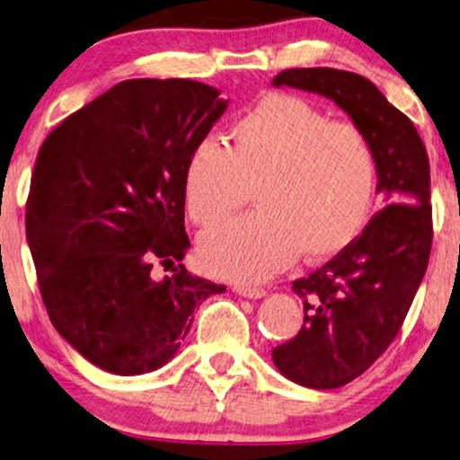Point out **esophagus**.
<instances>
[{"label":"esophagus","mask_w":460,"mask_h":460,"mask_svg":"<svg viewBox=\"0 0 460 460\" xmlns=\"http://www.w3.org/2000/svg\"><path fill=\"white\" fill-rule=\"evenodd\" d=\"M234 292L240 294L243 298H262L267 294L262 288H250V286H234Z\"/></svg>","instance_id":"34e87169"}]
</instances>
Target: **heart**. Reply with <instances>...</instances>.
<instances>
[{
    "instance_id": "b5f03b06",
    "label": "heart",
    "mask_w": 460,
    "mask_h": 460,
    "mask_svg": "<svg viewBox=\"0 0 460 460\" xmlns=\"http://www.w3.org/2000/svg\"><path fill=\"white\" fill-rule=\"evenodd\" d=\"M375 185L366 134L290 94L265 96L231 126L229 145L201 140L185 164L187 212L199 226L223 223L254 189L261 210L199 240L208 271L237 281L341 252L368 220Z\"/></svg>"
}]
</instances>
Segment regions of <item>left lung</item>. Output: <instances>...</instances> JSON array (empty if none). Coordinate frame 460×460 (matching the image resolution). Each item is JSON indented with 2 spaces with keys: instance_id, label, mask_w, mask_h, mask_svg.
Segmentation results:
<instances>
[{
  "instance_id": "left-lung-1",
  "label": "left lung",
  "mask_w": 460,
  "mask_h": 460,
  "mask_svg": "<svg viewBox=\"0 0 460 460\" xmlns=\"http://www.w3.org/2000/svg\"><path fill=\"white\" fill-rule=\"evenodd\" d=\"M271 84L326 96L351 118L370 140L376 193L387 204L332 261L294 281L292 290L303 298V326L271 353L288 381L336 389L368 370L391 345L427 271L433 237L429 157L412 121L358 73L286 69Z\"/></svg>"
}]
</instances>
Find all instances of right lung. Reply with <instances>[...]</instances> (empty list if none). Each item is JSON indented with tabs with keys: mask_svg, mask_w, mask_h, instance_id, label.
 <instances>
[{
	"mask_svg": "<svg viewBox=\"0 0 460 460\" xmlns=\"http://www.w3.org/2000/svg\"><path fill=\"white\" fill-rule=\"evenodd\" d=\"M229 101L193 79H126L44 140L27 242L58 334L119 376L166 366L193 311L226 288L179 265L189 250L185 164Z\"/></svg>",
	"mask_w": 460,
	"mask_h": 460,
	"instance_id": "add662e5",
	"label": "right lung"
}]
</instances>
